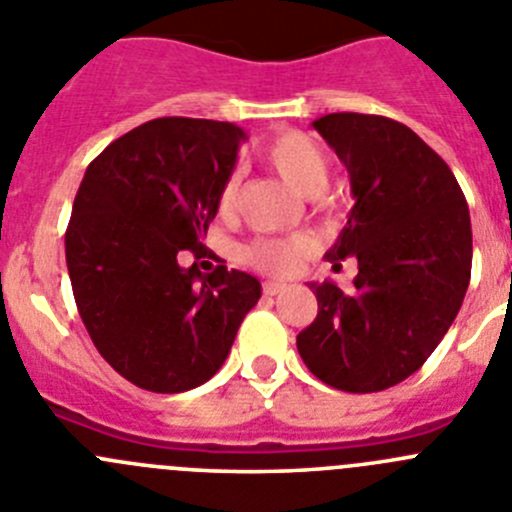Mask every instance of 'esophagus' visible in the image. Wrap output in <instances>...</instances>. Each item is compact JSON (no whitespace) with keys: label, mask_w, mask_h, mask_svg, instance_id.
<instances>
[{"label":"esophagus","mask_w":512,"mask_h":512,"mask_svg":"<svg viewBox=\"0 0 512 512\" xmlns=\"http://www.w3.org/2000/svg\"><path fill=\"white\" fill-rule=\"evenodd\" d=\"M285 288H288V285H285V283H275V280H267V283H262V295L272 298V295L283 293Z\"/></svg>","instance_id":"esophagus-1"}]
</instances>
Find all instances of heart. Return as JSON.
Masks as SVG:
<instances>
[{
	"label": "heart",
	"instance_id": "obj_1",
	"mask_svg": "<svg viewBox=\"0 0 512 512\" xmlns=\"http://www.w3.org/2000/svg\"><path fill=\"white\" fill-rule=\"evenodd\" d=\"M257 156L265 166H270L285 184L293 186L298 194L315 197L326 186L331 166L328 156L318 143L300 131H285L272 136L270 141L257 148ZM234 199H237V179L229 176L217 194V214L222 219L232 217ZM313 245L303 234L293 237H260L242 247V260L255 270L267 275H290L298 270L300 262L310 255Z\"/></svg>",
	"mask_w": 512,
	"mask_h": 512
}]
</instances>
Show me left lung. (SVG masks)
Here are the masks:
<instances>
[{
	"mask_svg": "<svg viewBox=\"0 0 512 512\" xmlns=\"http://www.w3.org/2000/svg\"><path fill=\"white\" fill-rule=\"evenodd\" d=\"M313 128L346 164L356 202L326 260L356 257L358 275L351 290L310 283L318 315L298 353L333 389L384 391L422 369L465 300L470 209L450 166L404 123L328 113Z\"/></svg>",
	"mask_w": 512,
	"mask_h": 512,
	"instance_id": "1",
	"label": "left lung"
}]
</instances>
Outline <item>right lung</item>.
I'll use <instances>...</instances> for the list:
<instances>
[{
	"label": "right lung",
	"instance_id": "1",
	"mask_svg": "<svg viewBox=\"0 0 512 512\" xmlns=\"http://www.w3.org/2000/svg\"><path fill=\"white\" fill-rule=\"evenodd\" d=\"M245 131L204 118H156L116 138L88 166L65 232L78 313L100 356L131 384L179 394L212 379L260 280L202 252L217 194Z\"/></svg>",
	"mask_w": 512,
	"mask_h": 512
}]
</instances>
